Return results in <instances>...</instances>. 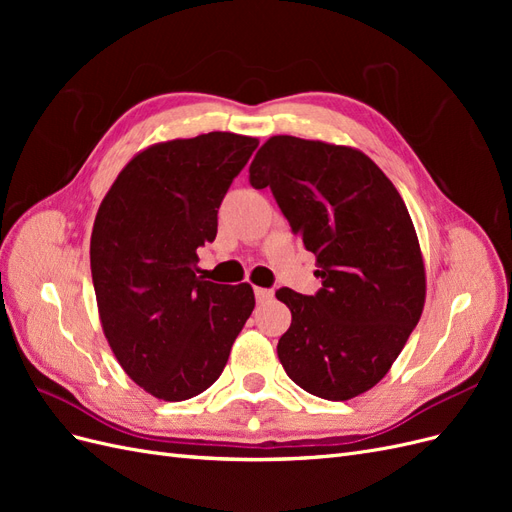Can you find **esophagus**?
I'll return each mask as SVG.
<instances>
[{
  "label": "esophagus",
  "instance_id": "esophagus-1",
  "mask_svg": "<svg viewBox=\"0 0 512 512\" xmlns=\"http://www.w3.org/2000/svg\"><path fill=\"white\" fill-rule=\"evenodd\" d=\"M254 294H256V301L258 303H265V301H269L271 297H273V290H269V288H254Z\"/></svg>",
  "mask_w": 512,
  "mask_h": 512
}]
</instances>
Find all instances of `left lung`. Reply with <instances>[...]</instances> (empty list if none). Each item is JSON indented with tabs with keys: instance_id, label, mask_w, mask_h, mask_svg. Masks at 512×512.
Returning a JSON list of instances; mask_svg holds the SVG:
<instances>
[{
	"instance_id": "obj_1",
	"label": "left lung",
	"mask_w": 512,
	"mask_h": 512,
	"mask_svg": "<svg viewBox=\"0 0 512 512\" xmlns=\"http://www.w3.org/2000/svg\"><path fill=\"white\" fill-rule=\"evenodd\" d=\"M250 183L273 190L320 265L314 297L275 292L292 314L277 344L288 378L331 401L374 389L425 307V262L404 198L363 151L288 134L258 149Z\"/></svg>"
}]
</instances>
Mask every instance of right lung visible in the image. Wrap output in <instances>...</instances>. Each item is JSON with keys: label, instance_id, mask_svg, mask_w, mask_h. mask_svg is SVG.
<instances>
[{"label": "right lung", "instance_id": "right-lung-1", "mask_svg": "<svg viewBox=\"0 0 512 512\" xmlns=\"http://www.w3.org/2000/svg\"><path fill=\"white\" fill-rule=\"evenodd\" d=\"M258 138L209 132L149 145L123 166L91 230V280L108 346L149 395L183 401L220 378L256 305L252 286L200 277L226 190Z\"/></svg>", "mask_w": 512, "mask_h": 512}]
</instances>
